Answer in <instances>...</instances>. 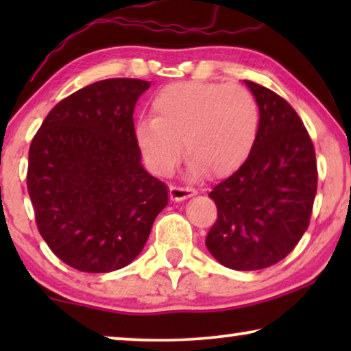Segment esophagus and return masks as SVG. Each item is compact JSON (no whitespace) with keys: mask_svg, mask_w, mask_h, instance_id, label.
Wrapping results in <instances>:
<instances>
[{"mask_svg":"<svg viewBox=\"0 0 351 351\" xmlns=\"http://www.w3.org/2000/svg\"><path fill=\"white\" fill-rule=\"evenodd\" d=\"M195 195L196 191L193 189H180V186H171L169 189V196L172 201H184Z\"/></svg>","mask_w":351,"mask_h":351,"instance_id":"1","label":"esophagus"}]
</instances>
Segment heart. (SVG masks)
I'll return each instance as SVG.
<instances>
[{
    "label": "heart",
    "mask_w": 351,
    "mask_h": 351,
    "mask_svg": "<svg viewBox=\"0 0 351 351\" xmlns=\"http://www.w3.org/2000/svg\"><path fill=\"white\" fill-rule=\"evenodd\" d=\"M153 119L136 126V142L147 166L169 176L182 158V142L193 177L232 176L256 145L261 129L257 100L241 86L169 84L152 100Z\"/></svg>",
    "instance_id": "b5f03b06"
}]
</instances>
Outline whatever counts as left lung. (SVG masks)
Returning a JSON list of instances; mask_svg holds the SVG:
<instances>
[{"label": "left lung", "mask_w": 351, "mask_h": 351, "mask_svg": "<svg viewBox=\"0 0 351 351\" xmlns=\"http://www.w3.org/2000/svg\"><path fill=\"white\" fill-rule=\"evenodd\" d=\"M261 129L246 162L215 185L217 220L206 247L223 267L262 270L282 261L308 228L318 185L315 148L295 110L273 90L244 81Z\"/></svg>", "instance_id": "obj_1"}]
</instances>
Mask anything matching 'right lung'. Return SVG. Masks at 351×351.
Returning <instances> with one entry per match:
<instances>
[{"label":"right lung","mask_w":351,"mask_h":351,"mask_svg":"<svg viewBox=\"0 0 351 351\" xmlns=\"http://www.w3.org/2000/svg\"><path fill=\"white\" fill-rule=\"evenodd\" d=\"M150 81L93 83L51 110L28 152L27 186L51 251L86 273L126 267L167 206L165 182L148 174L134 107Z\"/></svg>","instance_id":"right-lung-1"}]
</instances>
